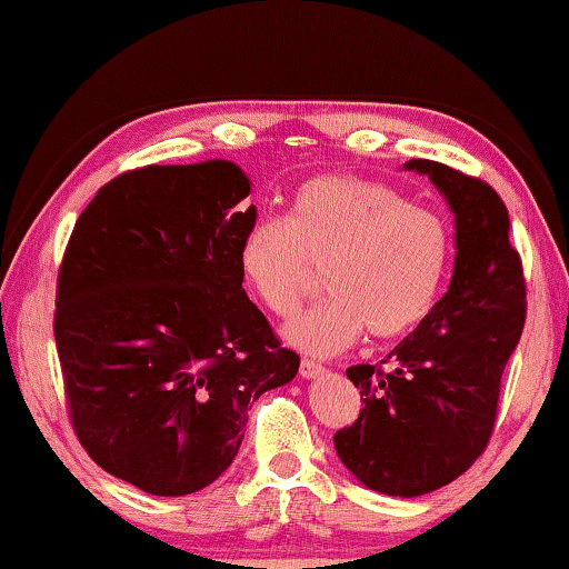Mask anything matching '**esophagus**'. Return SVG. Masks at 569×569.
<instances>
[{"label":"esophagus","instance_id":"obj_1","mask_svg":"<svg viewBox=\"0 0 569 569\" xmlns=\"http://www.w3.org/2000/svg\"><path fill=\"white\" fill-rule=\"evenodd\" d=\"M298 373H301V379H319L326 373V366H321L319 361H311V359H303L301 361V369H298Z\"/></svg>","mask_w":569,"mask_h":569}]
</instances>
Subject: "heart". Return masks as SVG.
<instances>
[{"mask_svg":"<svg viewBox=\"0 0 569 569\" xmlns=\"http://www.w3.org/2000/svg\"><path fill=\"white\" fill-rule=\"evenodd\" d=\"M449 228L435 210L389 186L319 176L293 192L286 218H263L238 248L240 276L266 311L293 316L326 268L331 296L286 326V341L313 356L349 349L369 329L399 339L427 319L445 286Z\"/></svg>","mask_w":569,"mask_h":569,"instance_id":"heart-1","label":"heart"}]
</instances>
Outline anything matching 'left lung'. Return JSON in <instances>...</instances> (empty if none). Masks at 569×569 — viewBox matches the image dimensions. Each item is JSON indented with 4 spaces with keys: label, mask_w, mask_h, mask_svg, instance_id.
I'll list each match as a JSON object with an SVG mask.
<instances>
[{
    "label": "left lung",
    "mask_w": 569,
    "mask_h": 569,
    "mask_svg": "<svg viewBox=\"0 0 569 569\" xmlns=\"http://www.w3.org/2000/svg\"><path fill=\"white\" fill-rule=\"evenodd\" d=\"M403 170L427 176L445 196L457 230L455 271L427 319L381 361L387 371L371 363L346 371L363 409L336 431L333 447L363 487L421 497L465 475L485 451L527 301L502 198L435 160H409Z\"/></svg>",
    "instance_id": "obj_1"
}]
</instances>
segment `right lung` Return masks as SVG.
<instances>
[{
  "mask_svg": "<svg viewBox=\"0 0 569 569\" xmlns=\"http://www.w3.org/2000/svg\"><path fill=\"white\" fill-rule=\"evenodd\" d=\"M248 192L230 160L130 170L98 190L64 250L54 341L72 427L148 495L213 485L253 401L301 363L243 291Z\"/></svg>",
  "mask_w": 569,
  "mask_h": 569,
  "instance_id": "add662e5",
  "label": "right lung"
}]
</instances>
